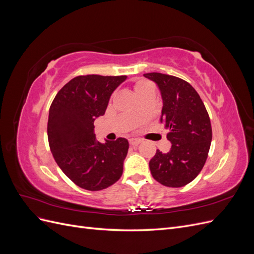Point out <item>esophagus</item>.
Masks as SVG:
<instances>
[{"label": "esophagus", "mask_w": 254, "mask_h": 254, "mask_svg": "<svg viewBox=\"0 0 254 254\" xmlns=\"http://www.w3.org/2000/svg\"><path fill=\"white\" fill-rule=\"evenodd\" d=\"M141 142H142V141L139 140V139H130V140H129V144L131 145V146H137Z\"/></svg>", "instance_id": "obj_1"}]
</instances>
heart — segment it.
<instances>
[{
    "label": "heart",
    "mask_w": 254,
    "mask_h": 254,
    "mask_svg": "<svg viewBox=\"0 0 254 254\" xmlns=\"http://www.w3.org/2000/svg\"><path fill=\"white\" fill-rule=\"evenodd\" d=\"M152 87L150 86V84L148 83V82H145V81H139V82H136L135 83V86H134V91H135V93H136V95H140V94H142L143 92H145V91H147L148 89H151Z\"/></svg>",
    "instance_id": "b5f03b06"
}]
</instances>
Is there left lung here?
<instances>
[{"label": "left lung", "instance_id": "1", "mask_svg": "<svg viewBox=\"0 0 254 254\" xmlns=\"http://www.w3.org/2000/svg\"><path fill=\"white\" fill-rule=\"evenodd\" d=\"M162 96L161 123L168 129L171 150L159 149L149 161L150 173L159 183L181 188L193 181L205 163L212 141V127L203 102L190 84L176 76L146 73Z\"/></svg>", "mask_w": 254, "mask_h": 254}]
</instances>
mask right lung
<instances>
[{
	"instance_id": "1",
	"label": "right lung",
	"mask_w": 254,
	"mask_h": 254,
	"mask_svg": "<svg viewBox=\"0 0 254 254\" xmlns=\"http://www.w3.org/2000/svg\"><path fill=\"white\" fill-rule=\"evenodd\" d=\"M127 76H77L61 88L50 107L48 137L56 163L76 186L101 190L123 174L129 143L96 141L94 121L104 115L113 91Z\"/></svg>"
}]
</instances>
